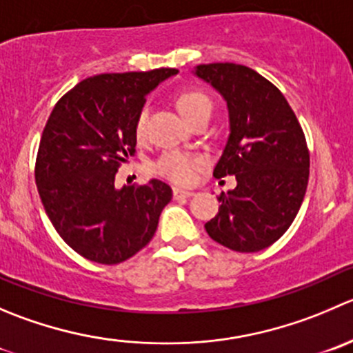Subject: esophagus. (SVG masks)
I'll list each match as a JSON object with an SVG mask.
<instances>
[{"instance_id":"esophagus-1","label":"esophagus","mask_w":353,"mask_h":353,"mask_svg":"<svg viewBox=\"0 0 353 353\" xmlns=\"http://www.w3.org/2000/svg\"><path fill=\"white\" fill-rule=\"evenodd\" d=\"M174 198H190L193 196V191H188V190H181V188H174L172 190Z\"/></svg>"}]
</instances>
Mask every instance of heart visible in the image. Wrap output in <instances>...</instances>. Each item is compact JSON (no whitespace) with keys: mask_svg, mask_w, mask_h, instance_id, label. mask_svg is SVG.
<instances>
[{"mask_svg":"<svg viewBox=\"0 0 353 353\" xmlns=\"http://www.w3.org/2000/svg\"><path fill=\"white\" fill-rule=\"evenodd\" d=\"M176 105L179 108L181 115L188 122H194L196 119L205 117L212 114V101L203 91L200 90H186L177 94ZM148 107L139 108L134 121V134L138 139H145L148 134ZM205 159L198 153L183 152V150H169L162 153L153 163V172L159 176L167 177L169 181L177 184H190L196 176L198 169L203 165Z\"/></svg>","mask_w":353,"mask_h":353,"instance_id":"obj_1","label":"heart"}]
</instances>
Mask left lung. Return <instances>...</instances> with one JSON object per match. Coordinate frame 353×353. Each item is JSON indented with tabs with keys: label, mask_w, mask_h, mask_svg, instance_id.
<instances>
[{
	"label": "left lung",
	"mask_w": 353,
	"mask_h": 353,
	"mask_svg": "<svg viewBox=\"0 0 353 353\" xmlns=\"http://www.w3.org/2000/svg\"><path fill=\"white\" fill-rule=\"evenodd\" d=\"M194 74L224 97L229 138L215 177L236 176L205 224L214 241L252 253L278 241L295 221L309 183L310 155L295 112L272 82L238 63L198 65Z\"/></svg>",
	"instance_id": "8db88e82"
}]
</instances>
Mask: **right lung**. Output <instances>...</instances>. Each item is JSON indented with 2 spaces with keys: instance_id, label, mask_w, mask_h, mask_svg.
<instances>
[{
  "instance_id": "1",
  "label": "right lung",
  "mask_w": 353,
  "mask_h": 353,
  "mask_svg": "<svg viewBox=\"0 0 353 353\" xmlns=\"http://www.w3.org/2000/svg\"><path fill=\"white\" fill-rule=\"evenodd\" d=\"M176 74L155 68L88 77L58 100L44 125L37 191L53 228L84 259L105 265L131 259L172 200L159 179L117 190L115 174L136 153L134 121L146 94Z\"/></svg>"
}]
</instances>
